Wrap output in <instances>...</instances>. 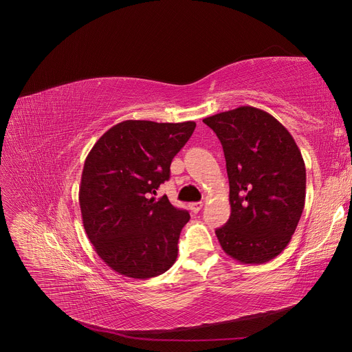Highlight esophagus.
<instances>
[{
    "mask_svg": "<svg viewBox=\"0 0 352 352\" xmlns=\"http://www.w3.org/2000/svg\"><path fill=\"white\" fill-rule=\"evenodd\" d=\"M189 208H190V210H192L193 213H197L199 210H202L204 204H202V202H193V204L189 205Z\"/></svg>",
    "mask_w": 352,
    "mask_h": 352,
    "instance_id": "34e87169",
    "label": "esophagus"
}]
</instances>
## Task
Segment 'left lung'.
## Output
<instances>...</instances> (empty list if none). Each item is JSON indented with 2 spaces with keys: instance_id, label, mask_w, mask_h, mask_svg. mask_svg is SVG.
Returning a JSON list of instances; mask_svg holds the SVG:
<instances>
[{
  "instance_id": "left-lung-1",
  "label": "left lung",
  "mask_w": 352,
  "mask_h": 352,
  "mask_svg": "<svg viewBox=\"0 0 352 352\" xmlns=\"http://www.w3.org/2000/svg\"><path fill=\"white\" fill-rule=\"evenodd\" d=\"M219 138L229 177L230 217L216 229L225 254L265 263L285 249L305 205V163L274 116L242 106L206 117Z\"/></svg>"
}]
</instances>
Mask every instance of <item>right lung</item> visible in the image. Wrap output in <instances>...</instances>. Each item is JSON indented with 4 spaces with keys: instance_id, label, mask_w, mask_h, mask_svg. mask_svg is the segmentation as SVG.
Returning <instances> with one entry per match:
<instances>
[{
    "instance_id": "1",
    "label": "right lung",
    "mask_w": 352,
    "mask_h": 352,
    "mask_svg": "<svg viewBox=\"0 0 352 352\" xmlns=\"http://www.w3.org/2000/svg\"><path fill=\"white\" fill-rule=\"evenodd\" d=\"M195 122L126 120L109 129L86 157L78 202L97 255L117 274L147 279L176 262L180 230L190 216L156 190Z\"/></svg>"
}]
</instances>
